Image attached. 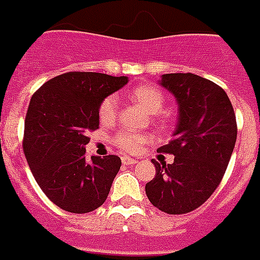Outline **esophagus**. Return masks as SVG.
Wrapping results in <instances>:
<instances>
[{
    "label": "esophagus",
    "instance_id": "esophagus-1",
    "mask_svg": "<svg viewBox=\"0 0 260 260\" xmlns=\"http://www.w3.org/2000/svg\"><path fill=\"white\" fill-rule=\"evenodd\" d=\"M121 162L124 164V165H134V164H137V161L133 159V158H130V156H123L121 158Z\"/></svg>",
    "mask_w": 260,
    "mask_h": 260
}]
</instances>
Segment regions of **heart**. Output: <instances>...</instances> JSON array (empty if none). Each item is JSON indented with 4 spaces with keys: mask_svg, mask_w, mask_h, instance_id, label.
<instances>
[{
    "mask_svg": "<svg viewBox=\"0 0 260 260\" xmlns=\"http://www.w3.org/2000/svg\"><path fill=\"white\" fill-rule=\"evenodd\" d=\"M130 99L139 104L143 109H145L151 115H155L159 110L162 109L165 105V95L164 92L155 85L151 84H144V85L136 86L132 92L128 93ZM119 112V99L116 95H109L106 96L99 105V119L102 123H112L115 120L116 116ZM161 124H165L164 119H159ZM113 144L119 150L124 152H139L143 145L151 141V137L148 134L140 133H130V132H120L113 136Z\"/></svg>",
    "mask_w": 260,
    "mask_h": 260,
    "instance_id": "b5f03b06",
    "label": "heart"
}]
</instances>
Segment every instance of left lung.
Here are the masks:
<instances>
[{
  "mask_svg": "<svg viewBox=\"0 0 260 260\" xmlns=\"http://www.w3.org/2000/svg\"><path fill=\"white\" fill-rule=\"evenodd\" d=\"M161 85L176 98L179 120L169 144L159 152L174 162H158L155 178L145 185L152 206L167 214H186L200 207L221 182L237 141V119L221 86L192 73L162 75Z\"/></svg>",
  "mask_w": 260,
  "mask_h": 260,
  "instance_id": "left-lung-1",
  "label": "left lung"
}]
</instances>
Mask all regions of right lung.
<instances>
[{
  "mask_svg": "<svg viewBox=\"0 0 260 260\" xmlns=\"http://www.w3.org/2000/svg\"><path fill=\"white\" fill-rule=\"evenodd\" d=\"M127 77L71 71L33 93L25 117L23 152L35 179L60 209L84 214L101 207L120 169L117 155L86 159L88 133L99 128V105Z\"/></svg>",
  "mask_w": 260,
  "mask_h": 260,
  "instance_id": "1",
  "label": "right lung"
}]
</instances>
